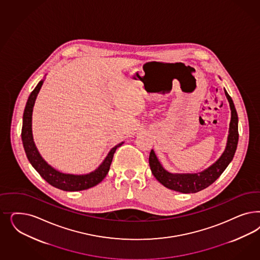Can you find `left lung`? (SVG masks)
Returning a JSON list of instances; mask_svg holds the SVG:
<instances>
[{
    "label": "left lung",
    "mask_w": 260,
    "mask_h": 260,
    "mask_svg": "<svg viewBox=\"0 0 260 260\" xmlns=\"http://www.w3.org/2000/svg\"><path fill=\"white\" fill-rule=\"evenodd\" d=\"M226 93L232 110V118L230 123V131L228 137L226 149L222 156L211 167L198 174H172L161 167L154 151L151 150L149 155V166L152 174L160 184L169 189L182 193H195L203 190L213 184L224 172L229 164L234 159L237 143H238V117L235 110L234 101Z\"/></svg>",
    "instance_id": "obj_1"
}]
</instances>
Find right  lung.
I'll return each instance as SVG.
<instances>
[{
    "mask_svg": "<svg viewBox=\"0 0 260 260\" xmlns=\"http://www.w3.org/2000/svg\"><path fill=\"white\" fill-rule=\"evenodd\" d=\"M42 85L43 80H41L29 94L28 100L26 101L25 111H24V116H23V127H22L21 135H22V141H23L25 154L29 162L45 181H47L52 186L65 191H79V190L88 189L90 187L100 184L101 181L106 177L109 171L110 166L114 157V153L117 150V147H119L123 143H118L115 147H113L110 151L109 154L107 155V157L100 166V168L89 174H86V175L64 174L55 170L54 168H51L50 165L46 162V160H44L37 150L34 144L32 131H31V117H32L34 102Z\"/></svg>",
    "mask_w": 260,
    "mask_h": 260,
    "instance_id": "add662e5",
    "label": "right lung"
}]
</instances>
